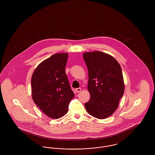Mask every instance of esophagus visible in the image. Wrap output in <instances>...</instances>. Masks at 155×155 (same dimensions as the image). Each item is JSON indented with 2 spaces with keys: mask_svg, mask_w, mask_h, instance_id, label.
I'll use <instances>...</instances> for the list:
<instances>
[{
  "mask_svg": "<svg viewBox=\"0 0 155 155\" xmlns=\"http://www.w3.org/2000/svg\"><path fill=\"white\" fill-rule=\"evenodd\" d=\"M75 92H77V93H78V92H80V91H81V88H76L75 89Z\"/></svg>",
  "mask_w": 155,
  "mask_h": 155,
  "instance_id": "1",
  "label": "esophagus"
}]
</instances>
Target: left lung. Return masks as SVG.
<instances>
[{
	"instance_id": "1",
	"label": "left lung",
	"mask_w": 155,
	"mask_h": 155,
	"mask_svg": "<svg viewBox=\"0 0 155 155\" xmlns=\"http://www.w3.org/2000/svg\"><path fill=\"white\" fill-rule=\"evenodd\" d=\"M82 55L88 70L90 99L85 103L86 110L95 118H107L117 110L124 94L121 68L112 56L103 52H85Z\"/></svg>"
}]
</instances>
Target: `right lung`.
Segmentation results:
<instances>
[{"label": "right lung", "instance_id": "add662e5", "mask_svg": "<svg viewBox=\"0 0 155 155\" xmlns=\"http://www.w3.org/2000/svg\"><path fill=\"white\" fill-rule=\"evenodd\" d=\"M67 59V53L53 54L37 66L31 78L33 101L46 116L53 119L66 114L74 97L65 72Z\"/></svg>", "mask_w": 155, "mask_h": 155}]
</instances>
